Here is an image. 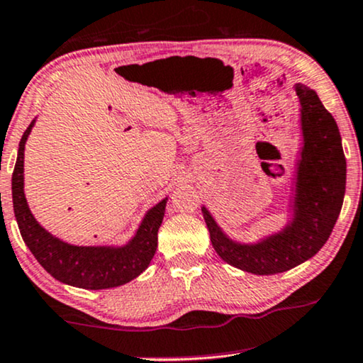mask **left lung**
Here are the masks:
<instances>
[{
  "mask_svg": "<svg viewBox=\"0 0 363 363\" xmlns=\"http://www.w3.org/2000/svg\"><path fill=\"white\" fill-rule=\"evenodd\" d=\"M295 90L301 105L303 147L298 159L291 221L277 235L241 245L229 240L203 208L219 258L253 274L288 272L318 253L332 235L345 196L347 162L337 122L315 90L303 84H296Z\"/></svg>",
  "mask_w": 363,
  "mask_h": 363,
  "instance_id": "left-lung-1",
  "label": "left lung"
}]
</instances>
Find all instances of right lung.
I'll return each instance as SVG.
<instances>
[{
  "label": "right lung",
  "instance_id": "obj_1",
  "mask_svg": "<svg viewBox=\"0 0 363 363\" xmlns=\"http://www.w3.org/2000/svg\"><path fill=\"white\" fill-rule=\"evenodd\" d=\"M33 125L35 121L20 140L11 191L18 228L36 261L58 281L85 290L116 288L139 277L145 272L157 250V231L166 213L167 197L147 211L135 236L125 246H73L58 240L33 218L23 191L25 144Z\"/></svg>",
  "mask_w": 363,
  "mask_h": 363
}]
</instances>
